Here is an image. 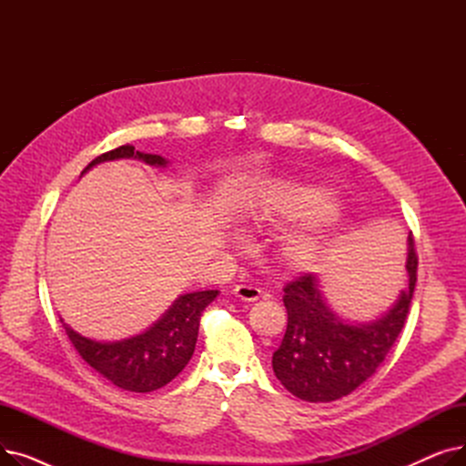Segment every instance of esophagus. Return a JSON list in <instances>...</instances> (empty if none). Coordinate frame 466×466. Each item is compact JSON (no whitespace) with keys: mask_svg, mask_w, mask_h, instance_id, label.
I'll use <instances>...</instances> for the list:
<instances>
[{"mask_svg":"<svg viewBox=\"0 0 466 466\" xmlns=\"http://www.w3.org/2000/svg\"><path fill=\"white\" fill-rule=\"evenodd\" d=\"M260 289L255 287V285H249V283H241V285H236L234 287V295L239 299V300H246V302H255L258 300L260 297Z\"/></svg>","mask_w":466,"mask_h":466,"instance_id":"esophagus-1","label":"esophagus"}]
</instances>
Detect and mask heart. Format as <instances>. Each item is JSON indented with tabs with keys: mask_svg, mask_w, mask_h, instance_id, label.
<instances>
[{
	"mask_svg": "<svg viewBox=\"0 0 466 466\" xmlns=\"http://www.w3.org/2000/svg\"><path fill=\"white\" fill-rule=\"evenodd\" d=\"M338 213L334 196L319 187H283L270 196L258 215L264 225L292 227L327 220ZM332 230L319 227L295 239L285 248V260L297 270H309L332 251Z\"/></svg>",
	"mask_w": 466,
	"mask_h": 466,
	"instance_id": "b5f03b06",
	"label": "heart"
}]
</instances>
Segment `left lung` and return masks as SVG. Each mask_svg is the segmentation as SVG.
<instances>
[{
	"mask_svg": "<svg viewBox=\"0 0 466 466\" xmlns=\"http://www.w3.org/2000/svg\"><path fill=\"white\" fill-rule=\"evenodd\" d=\"M408 287L370 323H350L327 304L319 279L304 274L283 287L287 330L272 366L283 387L306 402H332L369 380L404 329L418 281V255L408 236Z\"/></svg>",
	"mask_w": 466,
	"mask_h": 466,
	"instance_id": "left-lung-1",
	"label": "left lung"
}]
</instances>
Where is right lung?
Segmentation results:
<instances>
[{"mask_svg":"<svg viewBox=\"0 0 466 466\" xmlns=\"http://www.w3.org/2000/svg\"><path fill=\"white\" fill-rule=\"evenodd\" d=\"M134 158L149 166H166L167 160L160 155H147L136 151L132 145L94 158L85 169L96 164ZM218 290H196L181 295L160 319L145 332L120 341H96L69 329L62 319L73 348L113 385L132 390V393H151L174 380L188 364L196 339H198L200 317L208 304L215 300Z\"/></svg>","mask_w":466,"mask_h":466,"instance_id":"add662e5","label":"right lung"}]
</instances>
